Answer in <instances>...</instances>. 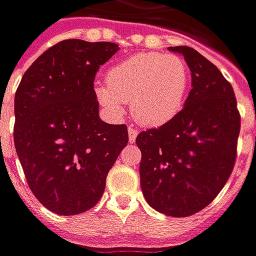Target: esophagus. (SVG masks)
Instances as JSON below:
<instances>
[{"label": "esophagus", "mask_w": 256, "mask_h": 256, "mask_svg": "<svg viewBox=\"0 0 256 256\" xmlns=\"http://www.w3.org/2000/svg\"><path fill=\"white\" fill-rule=\"evenodd\" d=\"M137 136H138V132H137L133 126H128V141H130V142H134L136 138H137Z\"/></svg>", "instance_id": "34e87169"}]
</instances>
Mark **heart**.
I'll return each mask as SVG.
<instances>
[{"label":"heart","instance_id":"obj_1","mask_svg":"<svg viewBox=\"0 0 256 256\" xmlns=\"http://www.w3.org/2000/svg\"><path fill=\"white\" fill-rule=\"evenodd\" d=\"M190 71L178 54L142 52L112 66L106 84L96 86V98L114 116H122L130 102L133 118L142 126L158 128L182 110Z\"/></svg>","mask_w":256,"mask_h":256}]
</instances>
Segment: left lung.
Here are the masks:
<instances>
[{
  "mask_svg": "<svg viewBox=\"0 0 256 256\" xmlns=\"http://www.w3.org/2000/svg\"><path fill=\"white\" fill-rule=\"evenodd\" d=\"M168 50L185 58L192 89L177 116L141 132L136 142L148 204L162 214L182 218L207 207L230 177L240 112L232 84L210 60L189 46Z\"/></svg>",
  "mask_w": 256,
  "mask_h": 256,
  "instance_id": "1",
  "label": "left lung"
}]
</instances>
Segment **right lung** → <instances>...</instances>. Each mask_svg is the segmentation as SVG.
Masks as SVG:
<instances>
[{
	"mask_svg": "<svg viewBox=\"0 0 256 256\" xmlns=\"http://www.w3.org/2000/svg\"><path fill=\"white\" fill-rule=\"evenodd\" d=\"M119 50L112 42L66 40L31 64L14 94V148L40 203L76 215L100 200L128 145L126 124L98 118L94 78Z\"/></svg>",
	"mask_w": 256,
	"mask_h": 256,
	"instance_id": "obj_1",
	"label": "right lung"
}]
</instances>
